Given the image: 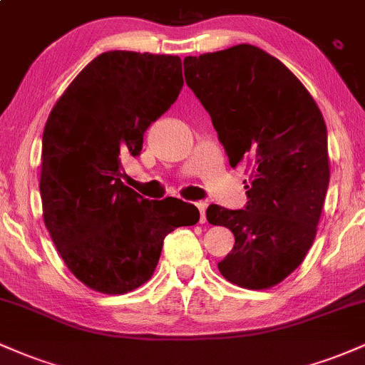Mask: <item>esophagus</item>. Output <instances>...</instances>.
I'll use <instances>...</instances> for the list:
<instances>
[{
	"label": "esophagus",
	"instance_id": "esophagus-1",
	"mask_svg": "<svg viewBox=\"0 0 365 365\" xmlns=\"http://www.w3.org/2000/svg\"><path fill=\"white\" fill-rule=\"evenodd\" d=\"M195 206H197V209H199V212H200L199 223H206V204H204V202H197Z\"/></svg>",
	"mask_w": 365,
	"mask_h": 365
}]
</instances>
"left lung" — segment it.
I'll list each match as a JSON object with an SVG mask.
<instances>
[{"label":"left lung","instance_id":"left-lung-1","mask_svg":"<svg viewBox=\"0 0 365 365\" xmlns=\"http://www.w3.org/2000/svg\"><path fill=\"white\" fill-rule=\"evenodd\" d=\"M183 70L230 166L250 170L245 209L206 211L235 235L217 269L238 287L266 290L302 264L316 238L329 183L324 118L304 83L255 46L187 56Z\"/></svg>","mask_w":365,"mask_h":365}]
</instances>
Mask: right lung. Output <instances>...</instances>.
Here are the masks:
<instances>
[{
	"mask_svg": "<svg viewBox=\"0 0 365 365\" xmlns=\"http://www.w3.org/2000/svg\"><path fill=\"white\" fill-rule=\"evenodd\" d=\"M182 86L178 56L108 51L49 113L39 182L44 225L66 267L91 290L139 288L156 269L165 237L199 221L194 204L148 200L121 182V158L139 156L144 132Z\"/></svg>",
	"mask_w": 365,
	"mask_h": 365,
	"instance_id": "right-lung-1",
	"label": "right lung"
}]
</instances>
